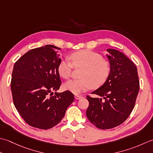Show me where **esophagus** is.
<instances>
[{"mask_svg": "<svg viewBox=\"0 0 153 153\" xmlns=\"http://www.w3.org/2000/svg\"><path fill=\"white\" fill-rule=\"evenodd\" d=\"M82 96H79V95H75V99H77V100H79L80 99H82Z\"/></svg>", "mask_w": 153, "mask_h": 153, "instance_id": "esophagus-1", "label": "esophagus"}]
</instances>
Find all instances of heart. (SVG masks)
I'll list each match as a JSON object with an SVG mask.
<instances>
[{
	"label": "heart",
	"instance_id": "b5f03b06",
	"mask_svg": "<svg viewBox=\"0 0 153 153\" xmlns=\"http://www.w3.org/2000/svg\"><path fill=\"white\" fill-rule=\"evenodd\" d=\"M71 63L66 60L60 62L58 73L64 79L71 76L73 67L83 68L79 79H71L64 83V89L74 94H80L89 89L99 88L108 78L110 65L98 53L88 50L76 52L70 56Z\"/></svg>",
	"mask_w": 153,
	"mask_h": 153
}]
</instances>
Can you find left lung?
Segmentation results:
<instances>
[{
  "instance_id": "8db88e82",
  "label": "left lung",
  "mask_w": 153,
  "mask_h": 153,
  "mask_svg": "<svg viewBox=\"0 0 153 153\" xmlns=\"http://www.w3.org/2000/svg\"><path fill=\"white\" fill-rule=\"evenodd\" d=\"M106 55L110 65L108 78L92 94L101 98L87 96L89 105L87 118L97 128H114L121 124L130 115L139 91L137 67L125 54L108 48Z\"/></svg>"
}]
</instances>
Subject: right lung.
<instances>
[{"mask_svg": "<svg viewBox=\"0 0 153 153\" xmlns=\"http://www.w3.org/2000/svg\"><path fill=\"white\" fill-rule=\"evenodd\" d=\"M60 48L45 45L29 51L16 62L11 79L13 102L29 125L48 129L64 118L74 100V94L66 91L55 93L61 85L57 53Z\"/></svg>", "mask_w": 153, "mask_h": 153, "instance_id": "obj_1", "label": "right lung"}]
</instances>
